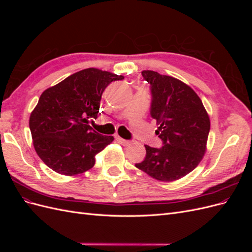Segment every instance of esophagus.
<instances>
[{"instance_id": "34e87169", "label": "esophagus", "mask_w": 252, "mask_h": 252, "mask_svg": "<svg viewBox=\"0 0 252 252\" xmlns=\"http://www.w3.org/2000/svg\"><path fill=\"white\" fill-rule=\"evenodd\" d=\"M116 139H117V141L120 143V144H122V145H124V146H128V145H130V142L129 141H127V140H124V139H122L121 136H119V135H117L116 136Z\"/></svg>"}]
</instances>
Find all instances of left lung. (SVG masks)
<instances>
[{
    "label": "left lung",
    "instance_id": "left-lung-1",
    "mask_svg": "<svg viewBox=\"0 0 252 252\" xmlns=\"http://www.w3.org/2000/svg\"><path fill=\"white\" fill-rule=\"evenodd\" d=\"M151 87L150 114L158 125L161 148L145 145L146 158L136 168L161 182L185 177L200 164L207 149L210 119L200 96L187 84L157 71L143 70Z\"/></svg>",
    "mask_w": 252,
    "mask_h": 252
}]
</instances>
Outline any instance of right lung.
<instances>
[{"label":"right lung","instance_id":"obj_1","mask_svg":"<svg viewBox=\"0 0 252 252\" xmlns=\"http://www.w3.org/2000/svg\"><path fill=\"white\" fill-rule=\"evenodd\" d=\"M123 75L97 68L75 72L43 91L29 118L33 147L50 169L77 175L94 167L95 155L113 142L89 125L105 88Z\"/></svg>","mask_w":252,"mask_h":252}]
</instances>
